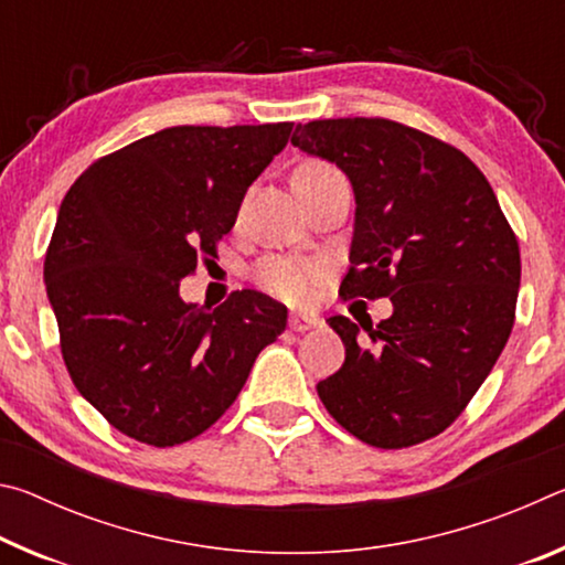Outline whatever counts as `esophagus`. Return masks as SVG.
<instances>
[{
  "mask_svg": "<svg viewBox=\"0 0 565 565\" xmlns=\"http://www.w3.org/2000/svg\"><path fill=\"white\" fill-rule=\"evenodd\" d=\"M321 323H323V321L317 317V313H301V311H296V313H291V317H289V329L296 331V333L319 329Z\"/></svg>",
  "mask_w": 565,
  "mask_h": 565,
  "instance_id": "34e87169",
  "label": "esophagus"
}]
</instances>
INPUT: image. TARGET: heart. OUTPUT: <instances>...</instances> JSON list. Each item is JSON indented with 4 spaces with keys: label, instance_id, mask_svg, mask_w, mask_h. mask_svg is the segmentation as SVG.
<instances>
[{
    "label": "heart",
    "instance_id": "b5f03b06",
    "mask_svg": "<svg viewBox=\"0 0 565 565\" xmlns=\"http://www.w3.org/2000/svg\"><path fill=\"white\" fill-rule=\"evenodd\" d=\"M299 171H337L323 161H309ZM329 279V266L306 256H266L254 269V281L262 291L289 303L311 301Z\"/></svg>",
    "mask_w": 565,
    "mask_h": 565
}]
</instances>
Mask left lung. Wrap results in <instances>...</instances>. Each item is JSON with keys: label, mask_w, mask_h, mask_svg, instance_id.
<instances>
[{"label": "left lung", "mask_w": 565, "mask_h": 565, "mask_svg": "<svg viewBox=\"0 0 565 565\" xmlns=\"http://www.w3.org/2000/svg\"><path fill=\"white\" fill-rule=\"evenodd\" d=\"M291 145L351 179L356 224L343 299L388 296L376 327L331 317L347 359L319 381L359 441L406 448L446 431L511 337L521 252L489 179L446 141L381 117L296 124Z\"/></svg>", "instance_id": "8db88e82"}]
</instances>
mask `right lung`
Segmentation results:
<instances>
[{
    "label": "right lung",
    "instance_id": "add662e5",
    "mask_svg": "<svg viewBox=\"0 0 565 565\" xmlns=\"http://www.w3.org/2000/svg\"><path fill=\"white\" fill-rule=\"evenodd\" d=\"M294 121L169 127L102 157L66 191L46 296L79 394L134 441H191L224 416L286 306L254 289L206 311L179 284L218 259L246 189Z\"/></svg>",
    "mask_w": 565,
    "mask_h": 565
}]
</instances>
